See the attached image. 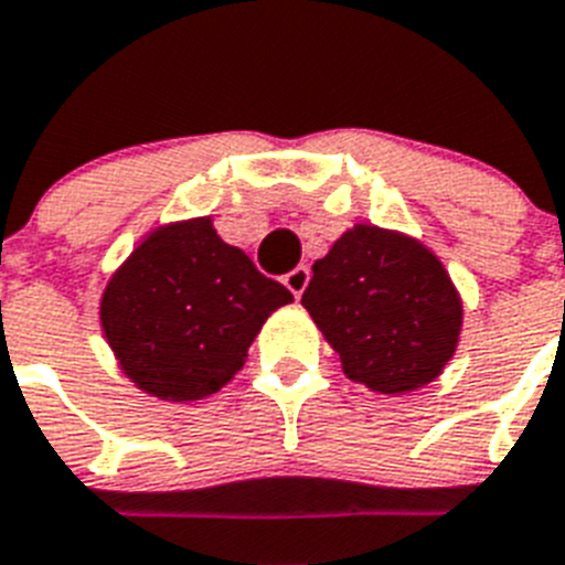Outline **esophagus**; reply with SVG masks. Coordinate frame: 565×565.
<instances>
[{
	"mask_svg": "<svg viewBox=\"0 0 565 565\" xmlns=\"http://www.w3.org/2000/svg\"><path fill=\"white\" fill-rule=\"evenodd\" d=\"M307 284H310V269L307 267H296L284 275V287H287L296 298L307 290Z\"/></svg>",
	"mask_w": 565,
	"mask_h": 565,
	"instance_id": "1",
	"label": "esophagus"
}]
</instances>
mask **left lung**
Wrapping results in <instances>:
<instances>
[{
  "label": "left lung",
  "instance_id": "obj_1",
  "mask_svg": "<svg viewBox=\"0 0 565 565\" xmlns=\"http://www.w3.org/2000/svg\"><path fill=\"white\" fill-rule=\"evenodd\" d=\"M301 305L350 382L382 396L430 385L457 353L462 298L419 238L353 224L312 264Z\"/></svg>",
  "mask_w": 565,
  "mask_h": 565
}]
</instances>
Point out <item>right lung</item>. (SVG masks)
Instances as JSON below:
<instances>
[{
	"label": "right lung",
	"mask_w": 565,
	"mask_h": 565,
	"mask_svg": "<svg viewBox=\"0 0 565 565\" xmlns=\"http://www.w3.org/2000/svg\"><path fill=\"white\" fill-rule=\"evenodd\" d=\"M284 284L217 235L212 215L149 230L99 296V327L120 371L163 402L206 399L244 367Z\"/></svg>",
	"instance_id": "right-lung-1"
}]
</instances>
